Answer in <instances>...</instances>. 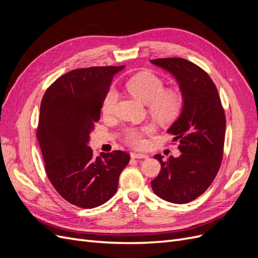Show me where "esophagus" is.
I'll return each instance as SVG.
<instances>
[{
  "mask_svg": "<svg viewBox=\"0 0 258 258\" xmlns=\"http://www.w3.org/2000/svg\"><path fill=\"white\" fill-rule=\"evenodd\" d=\"M131 157L136 159H143V158H148V155L142 154V153H132Z\"/></svg>",
  "mask_w": 258,
  "mask_h": 258,
  "instance_id": "obj_1",
  "label": "esophagus"
}]
</instances>
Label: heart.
<instances>
[{
  "instance_id": "obj_1",
  "label": "heart",
  "mask_w": 258,
  "mask_h": 258,
  "mask_svg": "<svg viewBox=\"0 0 258 258\" xmlns=\"http://www.w3.org/2000/svg\"><path fill=\"white\" fill-rule=\"evenodd\" d=\"M127 89L136 99L148 104V110L156 119L167 121L172 119L178 113L181 106L179 97L173 91L165 90V84L158 76L150 72H141L134 75L127 82ZM118 92L110 87L104 93L101 110L104 115L114 113ZM121 138L127 144L140 147L143 144L142 129L138 127H127L122 130Z\"/></svg>"
}]
</instances>
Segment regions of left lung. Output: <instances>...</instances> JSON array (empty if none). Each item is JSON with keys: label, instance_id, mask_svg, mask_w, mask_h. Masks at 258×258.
<instances>
[{"label": "left lung", "instance_id": "obj_1", "mask_svg": "<svg viewBox=\"0 0 258 258\" xmlns=\"http://www.w3.org/2000/svg\"><path fill=\"white\" fill-rule=\"evenodd\" d=\"M178 84L182 110L168 129L182 154L174 158L155 155L161 170L152 181L157 196L183 205L204 194L213 182L223 158L226 119L214 83L198 66L182 58L151 60Z\"/></svg>", "mask_w": 258, "mask_h": 258}]
</instances>
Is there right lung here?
Listing matches in <instances>:
<instances>
[{
    "label": "right lung",
    "mask_w": 258,
    "mask_h": 258,
    "mask_svg": "<svg viewBox=\"0 0 258 258\" xmlns=\"http://www.w3.org/2000/svg\"><path fill=\"white\" fill-rule=\"evenodd\" d=\"M124 67L77 69L54 81L41 103L37 140L50 183L70 204L92 209L117 190L130 160L122 151L93 157L90 134L112 79Z\"/></svg>",
    "instance_id": "right-lung-1"
}]
</instances>
